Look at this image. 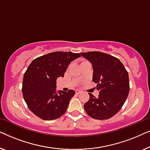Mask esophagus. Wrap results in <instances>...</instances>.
<instances>
[{"instance_id": "esophagus-1", "label": "esophagus", "mask_w": 150, "mask_h": 150, "mask_svg": "<svg viewBox=\"0 0 150 150\" xmlns=\"http://www.w3.org/2000/svg\"><path fill=\"white\" fill-rule=\"evenodd\" d=\"M81 93V91H80V90H76V94H80V93Z\"/></svg>"}]
</instances>
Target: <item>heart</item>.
<instances>
[{
	"label": "heart",
	"instance_id": "obj_1",
	"mask_svg": "<svg viewBox=\"0 0 150 150\" xmlns=\"http://www.w3.org/2000/svg\"><path fill=\"white\" fill-rule=\"evenodd\" d=\"M83 62H85V61H83V62H82V63H83Z\"/></svg>",
	"mask_w": 150,
	"mask_h": 150
}]
</instances>
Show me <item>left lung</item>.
Returning <instances> with one entry per match:
<instances>
[{"label":"left lung","instance_id":"left-lung-1","mask_svg":"<svg viewBox=\"0 0 150 150\" xmlns=\"http://www.w3.org/2000/svg\"><path fill=\"white\" fill-rule=\"evenodd\" d=\"M93 66L92 81L97 83L99 95L89 93L84 104L88 115L96 120H107L117 113L124 105L130 91L128 73L120 59L101 52H81Z\"/></svg>","mask_w":150,"mask_h":150}]
</instances>
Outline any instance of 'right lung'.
Here are the masks:
<instances>
[{
    "label": "right lung",
    "mask_w": 150,
    "mask_h": 150,
    "mask_svg": "<svg viewBox=\"0 0 150 150\" xmlns=\"http://www.w3.org/2000/svg\"><path fill=\"white\" fill-rule=\"evenodd\" d=\"M81 53L57 51L34 59L24 74L22 94L33 113L44 120H53L66 112L75 91L59 90L57 92V79L64 77L71 61Z\"/></svg>",
    "instance_id": "right-lung-1"
}]
</instances>
